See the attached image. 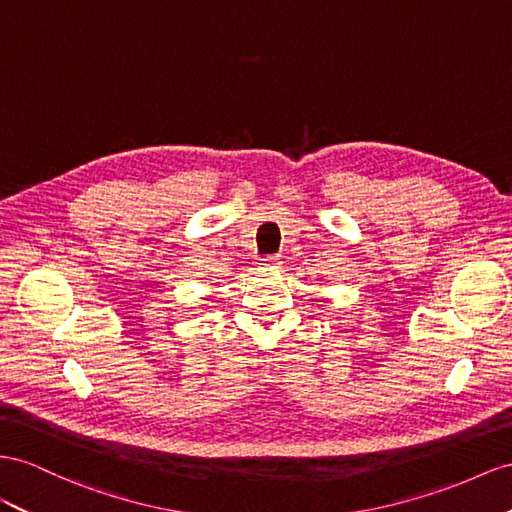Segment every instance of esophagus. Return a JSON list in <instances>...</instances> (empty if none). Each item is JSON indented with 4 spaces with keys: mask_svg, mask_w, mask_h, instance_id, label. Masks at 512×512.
Instances as JSON below:
<instances>
[{
    "mask_svg": "<svg viewBox=\"0 0 512 512\" xmlns=\"http://www.w3.org/2000/svg\"><path fill=\"white\" fill-rule=\"evenodd\" d=\"M279 268H281V259L274 257V255L264 257V259H261V264H259V270H264V272H274Z\"/></svg>",
    "mask_w": 512,
    "mask_h": 512,
    "instance_id": "esophagus-1",
    "label": "esophagus"
}]
</instances>
